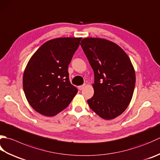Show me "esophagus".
Listing matches in <instances>:
<instances>
[{
	"label": "esophagus",
	"instance_id": "34e87169",
	"mask_svg": "<svg viewBox=\"0 0 160 160\" xmlns=\"http://www.w3.org/2000/svg\"><path fill=\"white\" fill-rule=\"evenodd\" d=\"M84 87H85V85H84V84H83V85H80V86H78V89H79V90H82L83 88H84Z\"/></svg>",
	"mask_w": 160,
	"mask_h": 160
}]
</instances>
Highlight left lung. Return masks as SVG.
<instances>
[{"mask_svg":"<svg viewBox=\"0 0 160 160\" xmlns=\"http://www.w3.org/2000/svg\"><path fill=\"white\" fill-rule=\"evenodd\" d=\"M94 73V94L87 100L99 117L112 119L130 104L135 86V72L125 51L101 38H84L80 43Z\"/></svg>","mask_w":160,"mask_h":160,"instance_id":"left-lung-1","label":"left lung"}]
</instances>
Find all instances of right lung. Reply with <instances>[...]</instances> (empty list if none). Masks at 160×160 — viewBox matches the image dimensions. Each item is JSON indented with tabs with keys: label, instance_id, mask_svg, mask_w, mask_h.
I'll return each mask as SVG.
<instances>
[{
	"label": "right lung",
	"instance_id": "obj_1",
	"mask_svg": "<svg viewBox=\"0 0 160 160\" xmlns=\"http://www.w3.org/2000/svg\"><path fill=\"white\" fill-rule=\"evenodd\" d=\"M82 38L63 37L49 40L28 62L23 78L25 95L34 110L53 117L70 104L78 93L68 72Z\"/></svg>",
	"mask_w": 160,
	"mask_h": 160
}]
</instances>
